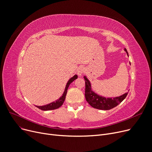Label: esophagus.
Listing matches in <instances>:
<instances>
[{"label": "esophagus", "instance_id": "34e87169", "mask_svg": "<svg viewBox=\"0 0 152 152\" xmlns=\"http://www.w3.org/2000/svg\"><path fill=\"white\" fill-rule=\"evenodd\" d=\"M84 70H85V69H84V68L83 66L79 67L78 69H77V75H78L79 76H81L84 73Z\"/></svg>", "mask_w": 152, "mask_h": 152}]
</instances>
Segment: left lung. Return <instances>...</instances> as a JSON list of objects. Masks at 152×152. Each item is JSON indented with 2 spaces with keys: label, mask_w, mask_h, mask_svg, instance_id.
Here are the masks:
<instances>
[{
  "label": "left lung",
  "mask_w": 152,
  "mask_h": 152,
  "mask_svg": "<svg viewBox=\"0 0 152 152\" xmlns=\"http://www.w3.org/2000/svg\"><path fill=\"white\" fill-rule=\"evenodd\" d=\"M127 55L128 53L127 50L124 49ZM131 64V63H130ZM85 79L86 89H85V97L89 104L94 108H97L102 110H108L118 105L127 96L128 92H126L119 97H116L115 98H105V97L95 93L92 91L91 84L89 79L84 76Z\"/></svg>",
  "instance_id": "1"
}]
</instances>
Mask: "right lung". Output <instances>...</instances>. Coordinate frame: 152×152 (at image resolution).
<instances>
[{
  "mask_svg": "<svg viewBox=\"0 0 152 152\" xmlns=\"http://www.w3.org/2000/svg\"><path fill=\"white\" fill-rule=\"evenodd\" d=\"M77 78V76L76 75H75L73 77H72L71 78H70L69 79V81H68L65 89V91H64L63 95H61V97H60V98H59L58 100H56L55 102H53L49 104H47L45 105H43V106H36L37 108L41 109L42 110L44 111H48V110H55V109H57L59 107H60L65 101V98H66V95L67 94V91H68V88L69 87V86L70 85V84L74 81L75 79H76Z\"/></svg>",
  "mask_w": 152,
  "mask_h": 152,
  "instance_id": "obj_1",
  "label": "right lung"
}]
</instances>
